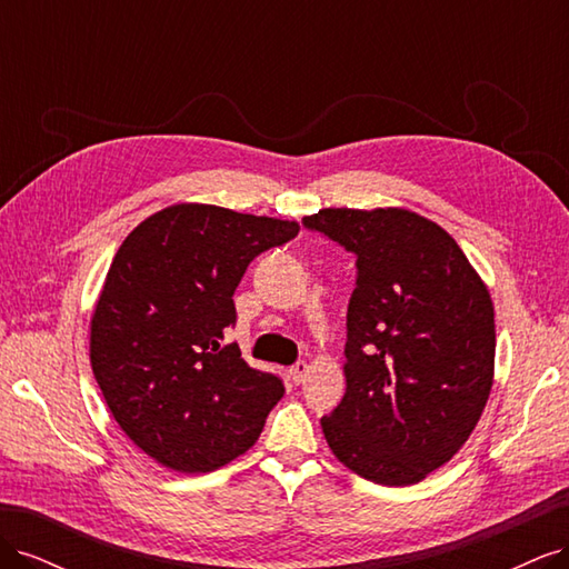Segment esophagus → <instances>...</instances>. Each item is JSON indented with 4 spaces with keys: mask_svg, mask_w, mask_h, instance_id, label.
Segmentation results:
<instances>
[{
    "mask_svg": "<svg viewBox=\"0 0 569 569\" xmlns=\"http://www.w3.org/2000/svg\"><path fill=\"white\" fill-rule=\"evenodd\" d=\"M306 377H308V363H306V360H299V363H295V366L289 368V380L295 382V385L306 382Z\"/></svg>",
    "mask_w": 569,
    "mask_h": 569,
    "instance_id": "1",
    "label": "esophagus"
}]
</instances>
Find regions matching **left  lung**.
Listing matches in <instances>:
<instances>
[{
	"label": "left lung",
	"mask_w": 569,
	"mask_h": 569,
	"mask_svg": "<svg viewBox=\"0 0 569 569\" xmlns=\"http://www.w3.org/2000/svg\"><path fill=\"white\" fill-rule=\"evenodd\" d=\"M356 256L347 393L320 420L332 453L375 485L408 487L449 462L493 385V303L456 239L406 209L303 218Z\"/></svg>",
	"instance_id": "obj_1"
}]
</instances>
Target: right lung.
Returning a JSON list of instances; mask_svg holds the SVG:
<instances>
[{"instance_id":"1","label":"right lung","mask_w":569,"mask_h":569,"mask_svg":"<svg viewBox=\"0 0 569 569\" xmlns=\"http://www.w3.org/2000/svg\"><path fill=\"white\" fill-rule=\"evenodd\" d=\"M297 234L295 220L176 203L116 251L92 313L90 363L120 429L163 468L211 472L261 437L284 385L251 368L226 330L249 263Z\"/></svg>"}]
</instances>
